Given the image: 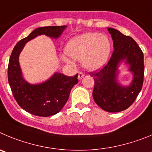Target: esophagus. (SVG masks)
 <instances>
[{"label": "esophagus", "mask_w": 152, "mask_h": 152, "mask_svg": "<svg viewBox=\"0 0 152 152\" xmlns=\"http://www.w3.org/2000/svg\"><path fill=\"white\" fill-rule=\"evenodd\" d=\"M84 76H85V74L83 73V72H79V73H78V79H83Z\"/></svg>", "instance_id": "34e87169"}]
</instances>
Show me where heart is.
<instances>
[{
	"mask_svg": "<svg viewBox=\"0 0 152 152\" xmlns=\"http://www.w3.org/2000/svg\"><path fill=\"white\" fill-rule=\"evenodd\" d=\"M66 53L73 58L83 60V64L89 70H96L104 66L111 52V42L100 33L83 34L69 41Z\"/></svg>",
	"mask_w": 152,
	"mask_h": 152,
	"instance_id": "heart-1",
	"label": "heart"
}]
</instances>
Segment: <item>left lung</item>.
Here are the masks:
<instances>
[{
  "label": "left lung",
  "instance_id": "obj_1",
  "mask_svg": "<svg viewBox=\"0 0 152 152\" xmlns=\"http://www.w3.org/2000/svg\"><path fill=\"white\" fill-rule=\"evenodd\" d=\"M113 40L114 51L110 61L98 71L91 72L94 77L93 97L102 110L118 113L130 107L141 91L144 79V55L135 40L118 30L108 28ZM125 60L133 73V81L129 86L117 83V67Z\"/></svg>",
  "mask_w": 152,
  "mask_h": 152
}]
</instances>
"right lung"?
Here are the masks:
<instances>
[{
	"instance_id": "right-lung-1",
	"label": "right lung",
	"mask_w": 152,
	"mask_h": 152,
	"mask_svg": "<svg viewBox=\"0 0 152 152\" xmlns=\"http://www.w3.org/2000/svg\"><path fill=\"white\" fill-rule=\"evenodd\" d=\"M66 28L63 25L37 28L17 42L10 58L8 82L14 98L21 108L34 115L48 117L59 113L67 101L72 88L78 83V73L69 77L56 73L41 84H29L22 77L18 56L25 43L37 36L45 34L58 38Z\"/></svg>"
}]
</instances>
